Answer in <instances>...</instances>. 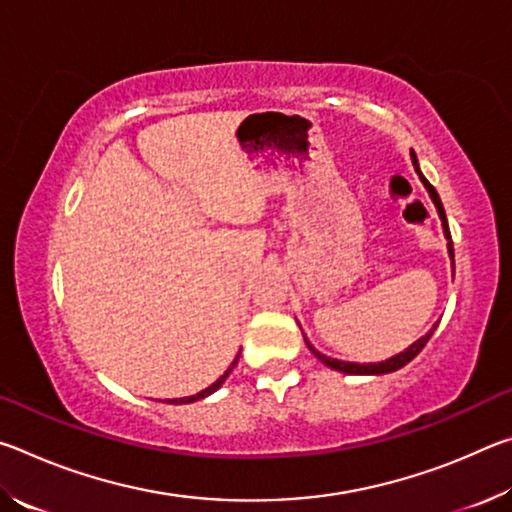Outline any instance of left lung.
<instances>
[{"label":"left lung","mask_w":512,"mask_h":512,"mask_svg":"<svg viewBox=\"0 0 512 512\" xmlns=\"http://www.w3.org/2000/svg\"><path fill=\"white\" fill-rule=\"evenodd\" d=\"M411 162H413L415 171H418V176H420V180L424 183V187H427V192H429V196H431L433 205H436L440 221H443V232H445V237H447V241H449V244H447V250H449V257H452V262H454V244H452V235H449V225H447L445 207H443V203H440V196H438L436 189H433V185L429 183V180L422 176V171H420V167H418V158H415V153H413V151H411ZM436 325H438V323H436ZM436 325H433V329H436ZM433 329H431L429 334H424L422 339H418V341H415L413 345H409V348H406L404 352L395 354V357L386 359V361H379V363H352V361H339V359H332V357H325V354H320V352L314 348V345H311V343L307 341V336H305V343H307V348H309L311 352H314V357H318L320 361H323L325 366L334 368V370H339V372H345V375H386V372H395V370L404 368L406 363H409V361H413L415 357H418V354L422 352L424 345H427V341L431 339Z\"/></svg>","instance_id":"1"}]
</instances>
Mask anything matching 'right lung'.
<instances>
[{
    "label": "right lung",
    "instance_id": "right-lung-1",
    "mask_svg": "<svg viewBox=\"0 0 512 512\" xmlns=\"http://www.w3.org/2000/svg\"><path fill=\"white\" fill-rule=\"evenodd\" d=\"M237 361H239V354H237V357H235V361H232V363H230V368H228V370H225V372H223V375H221L219 379H216L212 386H207V388H205V391H201V393H196V395H189V397H180V400H171V404H189V402L203 400V397H207V395H212L214 391H219V388H221V384H223V381H225V379H228V375H230V372H232V368H235V366H237Z\"/></svg>",
    "mask_w": 512,
    "mask_h": 512
}]
</instances>
